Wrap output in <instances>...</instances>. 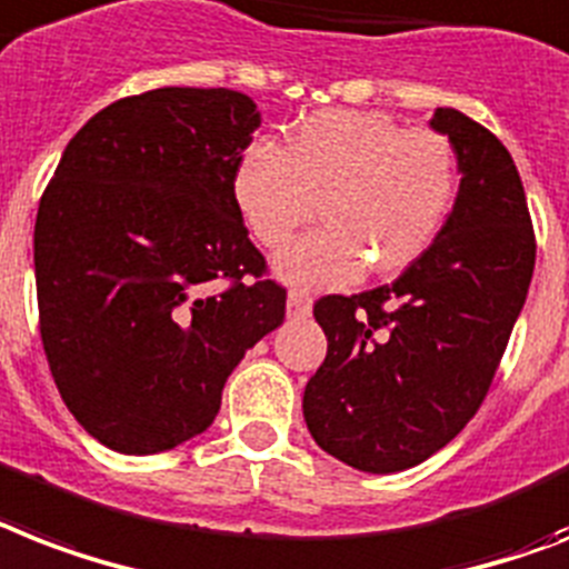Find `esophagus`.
I'll list each match as a JSON object with an SVG mask.
<instances>
[{
  "label": "esophagus",
  "mask_w": 569,
  "mask_h": 569,
  "mask_svg": "<svg viewBox=\"0 0 569 569\" xmlns=\"http://www.w3.org/2000/svg\"><path fill=\"white\" fill-rule=\"evenodd\" d=\"M309 309H312V298H309L307 289H289V295H286V312H289V318L309 316Z\"/></svg>",
  "instance_id": "esophagus-1"
}]
</instances>
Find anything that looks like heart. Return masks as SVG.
Segmentation results:
<instances>
[{
    "label": "heart",
    "mask_w": 569,
    "mask_h": 569,
    "mask_svg": "<svg viewBox=\"0 0 569 569\" xmlns=\"http://www.w3.org/2000/svg\"><path fill=\"white\" fill-rule=\"evenodd\" d=\"M456 187L459 163L445 133L373 110L309 113L283 149L253 142L233 172V201L266 248H283L321 201L327 228L274 260L292 283H350L365 262L377 274L412 266L445 228Z\"/></svg>",
    "instance_id": "heart-1"
}]
</instances>
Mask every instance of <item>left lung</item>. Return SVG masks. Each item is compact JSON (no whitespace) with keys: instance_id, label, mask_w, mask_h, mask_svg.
Wrapping results in <instances>:
<instances>
[{"instance_id":"1","label":"left lung","mask_w":569,"mask_h":569,"mask_svg":"<svg viewBox=\"0 0 569 569\" xmlns=\"http://www.w3.org/2000/svg\"><path fill=\"white\" fill-rule=\"evenodd\" d=\"M429 128L450 140L461 178L436 242L391 286L312 309L327 359L303 420L321 450L365 473L415 468L459 436L532 283V219L506 146L456 108Z\"/></svg>"}]
</instances>
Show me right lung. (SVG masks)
<instances>
[{
    "label": "right lung",
    "instance_id": "obj_1",
    "mask_svg": "<svg viewBox=\"0 0 569 569\" xmlns=\"http://www.w3.org/2000/svg\"><path fill=\"white\" fill-rule=\"evenodd\" d=\"M262 117L244 92L160 87L63 149L34 224L46 359L69 412L128 456L210 427L230 371L283 325L233 201Z\"/></svg>",
    "mask_w": 569,
    "mask_h": 569
}]
</instances>
